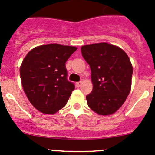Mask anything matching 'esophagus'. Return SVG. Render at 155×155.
Here are the masks:
<instances>
[{"label": "esophagus", "mask_w": 155, "mask_h": 155, "mask_svg": "<svg viewBox=\"0 0 155 155\" xmlns=\"http://www.w3.org/2000/svg\"><path fill=\"white\" fill-rule=\"evenodd\" d=\"M82 82L80 81V82H77L76 83V86L78 87H81V85Z\"/></svg>", "instance_id": "obj_1"}]
</instances>
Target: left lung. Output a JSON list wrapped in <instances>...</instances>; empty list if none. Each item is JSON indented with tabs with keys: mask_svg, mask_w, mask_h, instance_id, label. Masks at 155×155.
<instances>
[{
	"mask_svg": "<svg viewBox=\"0 0 155 155\" xmlns=\"http://www.w3.org/2000/svg\"><path fill=\"white\" fill-rule=\"evenodd\" d=\"M81 53L91 70L87 105L99 115L113 114L130 92L133 68L129 58L122 48L106 42L84 45Z\"/></svg>",
	"mask_w": 155,
	"mask_h": 155,
	"instance_id": "8db88e82",
	"label": "left lung"
}]
</instances>
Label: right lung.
Returning <instances> with one entry per match:
<instances>
[{
    "instance_id": "add662e5",
    "label": "right lung",
    "mask_w": 155,
    "mask_h": 155,
    "mask_svg": "<svg viewBox=\"0 0 155 155\" xmlns=\"http://www.w3.org/2000/svg\"><path fill=\"white\" fill-rule=\"evenodd\" d=\"M76 47L47 44L31 50L20 68L23 90L33 107L54 114L64 107L74 84L67 78L65 62Z\"/></svg>"
}]
</instances>
